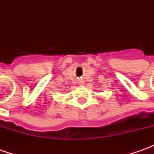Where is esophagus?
<instances>
[{
	"instance_id": "1",
	"label": "esophagus",
	"mask_w": 154,
	"mask_h": 154,
	"mask_svg": "<svg viewBox=\"0 0 154 154\" xmlns=\"http://www.w3.org/2000/svg\"><path fill=\"white\" fill-rule=\"evenodd\" d=\"M79 84H80V85H84V81L82 80H79Z\"/></svg>"
}]
</instances>
